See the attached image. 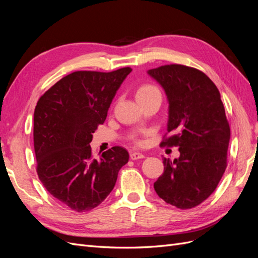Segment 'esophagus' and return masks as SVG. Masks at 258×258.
I'll use <instances>...</instances> for the list:
<instances>
[{
	"mask_svg": "<svg viewBox=\"0 0 258 258\" xmlns=\"http://www.w3.org/2000/svg\"><path fill=\"white\" fill-rule=\"evenodd\" d=\"M130 158L132 160H137V159H142L144 158V155L142 153H138V152H134L130 153Z\"/></svg>",
	"mask_w": 258,
	"mask_h": 258,
	"instance_id": "1",
	"label": "esophagus"
}]
</instances>
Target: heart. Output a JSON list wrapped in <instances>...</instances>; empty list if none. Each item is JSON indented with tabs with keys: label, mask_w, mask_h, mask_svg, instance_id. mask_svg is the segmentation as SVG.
Wrapping results in <instances>:
<instances>
[{
	"label": "heart",
	"mask_w": 258,
	"mask_h": 258,
	"mask_svg": "<svg viewBox=\"0 0 258 258\" xmlns=\"http://www.w3.org/2000/svg\"><path fill=\"white\" fill-rule=\"evenodd\" d=\"M154 95H160L159 89L152 84H144L137 90V99H145Z\"/></svg>",
	"instance_id": "heart-1"
}]
</instances>
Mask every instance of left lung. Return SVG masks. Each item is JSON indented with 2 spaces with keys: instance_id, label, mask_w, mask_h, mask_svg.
Here are the masks:
<instances>
[{
  "instance_id": "left-lung-1",
  "label": "left lung",
  "mask_w": 258,
  "mask_h": 258,
  "mask_svg": "<svg viewBox=\"0 0 258 258\" xmlns=\"http://www.w3.org/2000/svg\"><path fill=\"white\" fill-rule=\"evenodd\" d=\"M148 74L169 100L168 132L160 146H177L179 151L174 160L163 158L165 170L154 188L171 206L195 208L216 189L227 167L230 128L220 91L204 72L191 67L166 64Z\"/></svg>"
}]
</instances>
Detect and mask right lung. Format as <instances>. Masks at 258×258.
Wrapping results in <instances>:
<instances>
[{"instance_id":"obj_1","label":"right lung","mask_w":258,"mask_h":258,"mask_svg":"<svg viewBox=\"0 0 258 258\" xmlns=\"http://www.w3.org/2000/svg\"><path fill=\"white\" fill-rule=\"evenodd\" d=\"M130 72L129 67L112 72L76 71L51 86L36 103L33 141L38 178L52 197L75 212L98 207L129 160L121 146L95 157L89 144Z\"/></svg>"}]
</instances>
